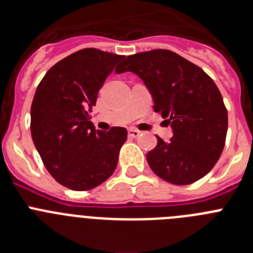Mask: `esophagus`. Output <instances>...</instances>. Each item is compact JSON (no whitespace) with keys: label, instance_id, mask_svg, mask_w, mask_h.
<instances>
[{"label":"esophagus","instance_id":"1","mask_svg":"<svg viewBox=\"0 0 253 253\" xmlns=\"http://www.w3.org/2000/svg\"><path fill=\"white\" fill-rule=\"evenodd\" d=\"M128 135L130 138H137V137H139V135H140V131L137 130V129H129Z\"/></svg>","mask_w":253,"mask_h":253}]
</instances>
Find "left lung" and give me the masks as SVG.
<instances>
[{"label":"left lung","mask_w":253,"mask_h":253,"mask_svg":"<svg viewBox=\"0 0 253 253\" xmlns=\"http://www.w3.org/2000/svg\"><path fill=\"white\" fill-rule=\"evenodd\" d=\"M116 73L134 72L153 96V109L173 135L147 154L152 171L173 185H190L218 162L225 144L228 114L216 84L200 67L175 51L153 49L129 55Z\"/></svg>","instance_id":"8db88e82"}]
</instances>
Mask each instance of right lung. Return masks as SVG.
<instances>
[{"label":"right lung","mask_w":253,"mask_h":253,"mask_svg":"<svg viewBox=\"0 0 253 253\" xmlns=\"http://www.w3.org/2000/svg\"><path fill=\"white\" fill-rule=\"evenodd\" d=\"M123 58L81 49L55 63L38 84L31 137L49 173L68 189L91 190L115 171L126 129L95 130L90 113L105 80Z\"/></svg>","instance_id":"1"}]
</instances>
